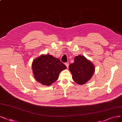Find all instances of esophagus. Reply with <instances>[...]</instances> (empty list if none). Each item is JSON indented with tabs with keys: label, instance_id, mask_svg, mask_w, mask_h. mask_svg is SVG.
<instances>
[{
	"label": "esophagus",
	"instance_id": "34e87169",
	"mask_svg": "<svg viewBox=\"0 0 122 122\" xmlns=\"http://www.w3.org/2000/svg\"><path fill=\"white\" fill-rule=\"evenodd\" d=\"M65 65L66 66V67H67V68H68V66H69V63H65Z\"/></svg>",
	"mask_w": 122,
	"mask_h": 122
}]
</instances>
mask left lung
Wrapping results in <instances>:
<instances>
[{"mask_svg":"<svg viewBox=\"0 0 122 122\" xmlns=\"http://www.w3.org/2000/svg\"><path fill=\"white\" fill-rule=\"evenodd\" d=\"M69 69L72 75L74 81L82 85L92 78L95 67L91 61L84 56L78 55L74 58L73 63L69 65Z\"/></svg>","mask_w":122,"mask_h":122,"instance_id":"8db88e82","label":"left lung"}]
</instances>
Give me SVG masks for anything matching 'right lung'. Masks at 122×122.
Listing matches in <instances>:
<instances>
[{
	"label": "right lung",
	"instance_id": "obj_1",
	"mask_svg": "<svg viewBox=\"0 0 122 122\" xmlns=\"http://www.w3.org/2000/svg\"><path fill=\"white\" fill-rule=\"evenodd\" d=\"M31 68L36 80L42 85L49 86L56 81L59 73L67 67L59 59L43 54L34 60Z\"/></svg>",
	"mask_w": 122,
	"mask_h": 122
}]
</instances>
